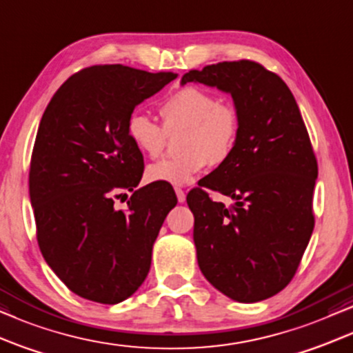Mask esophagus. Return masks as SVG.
<instances>
[{
	"mask_svg": "<svg viewBox=\"0 0 353 353\" xmlns=\"http://www.w3.org/2000/svg\"><path fill=\"white\" fill-rule=\"evenodd\" d=\"M176 196H177V201H179V203H184L185 201V192L182 189H176Z\"/></svg>",
	"mask_w": 353,
	"mask_h": 353,
	"instance_id": "1",
	"label": "esophagus"
}]
</instances>
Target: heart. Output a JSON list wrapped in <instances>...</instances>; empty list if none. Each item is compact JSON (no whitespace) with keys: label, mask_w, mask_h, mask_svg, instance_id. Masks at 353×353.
<instances>
[{"label":"heart","mask_w":353,"mask_h":353,"mask_svg":"<svg viewBox=\"0 0 353 353\" xmlns=\"http://www.w3.org/2000/svg\"><path fill=\"white\" fill-rule=\"evenodd\" d=\"M163 128L143 112H132L125 124L130 143L148 158H157L166 145V134L182 132L177 143L181 157L150 164L148 182L190 184L206 164L219 166L232 157L241 137V114L205 88L187 85L161 105Z\"/></svg>","instance_id":"1"}]
</instances>
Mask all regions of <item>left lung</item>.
Masks as SVG:
<instances>
[{
    "label": "left lung",
    "instance_id": "obj_1",
    "mask_svg": "<svg viewBox=\"0 0 353 353\" xmlns=\"http://www.w3.org/2000/svg\"><path fill=\"white\" fill-rule=\"evenodd\" d=\"M187 82L229 93L242 122L232 157L187 195L196 260L219 292L236 302H260L292 281L312 237L318 177L312 142L292 92L255 61L189 70L181 83ZM210 190L236 203L225 209Z\"/></svg>",
    "mask_w": 353,
    "mask_h": 353
}]
</instances>
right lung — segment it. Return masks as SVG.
<instances>
[{
    "label": "right lung",
    "instance_id": "1",
    "mask_svg": "<svg viewBox=\"0 0 353 353\" xmlns=\"http://www.w3.org/2000/svg\"><path fill=\"white\" fill-rule=\"evenodd\" d=\"M176 77L92 65L70 75L41 116L29 174L37 241L79 297L114 305L147 278L153 243L177 199L166 184L135 190L143 157L125 124L135 106ZM122 190L134 192L128 210L114 206Z\"/></svg>",
    "mask_w": 353,
    "mask_h": 353
}]
</instances>
